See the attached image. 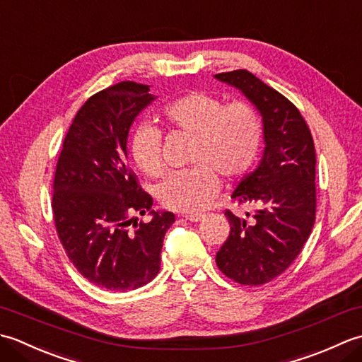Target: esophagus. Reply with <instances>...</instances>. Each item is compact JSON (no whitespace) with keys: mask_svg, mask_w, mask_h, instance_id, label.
Wrapping results in <instances>:
<instances>
[{"mask_svg":"<svg viewBox=\"0 0 362 362\" xmlns=\"http://www.w3.org/2000/svg\"><path fill=\"white\" fill-rule=\"evenodd\" d=\"M182 216L189 222H197L204 218V214L202 213H185V214H182Z\"/></svg>","mask_w":362,"mask_h":362,"instance_id":"1","label":"esophagus"}]
</instances>
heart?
<instances>
[{"instance_id": "heart-1", "label": "heart", "mask_w": 362, "mask_h": 362, "mask_svg": "<svg viewBox=\"0 0 362 362\" xmlns=\"http://www.w3.org/2000/svg\"><path fill=\"white\" fill-rule=\"evenodd\" d=\"M161 115L173 130L193 136L189 163L194 166L169 174L157 188L160 204L169 210H202L218 193V174L224 179L243 175L263 146L264 122L250 103L224 104L205 91H191L166 104ZM130 153L144 174L157 177L165 171L161 134L148 122L132 132Z\"/></svg>"}]
</instances>
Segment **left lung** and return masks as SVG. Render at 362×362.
I'll list each match as a JSON object with an SVG mask.
<instances>
[{
  "label": "left lung",
  "instance_id": "left-lung-1",
  "mask_svg": "<svg viewBox=\"0 0 362 362\" xmlns=\"http://www.w3.org/2000/svg\"><path fill=\"white\" fill-rule=\"evenodd\" d=\"M214 78L240 90L264 122L263 157L232 194L258 209L249 221L226 211L230 235L216 253V264L228 279L259 286L286 271L308 241L316 219V151L308 124L279 91L247 70Z\"/></svg>",
  "mask_w": 362,
  "mask_h": 362
}]
</instances>
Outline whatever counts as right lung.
<instances>
[{"label":"right lung","instance_id":"add662e5","mask_svg":"<svg viewBox=\"0 0 362 362\" xmlns=\"http://www.w3.org/2000/svg\"><path fill=\"white\" fill-rule=\"evenodd\" d=\"M153 99L149 86L132 81L88 98L57 160L51 206L59 240L81 275L109 291L156 279L163 238L175 221L171 211L152 210L127 161L130 126ZM135 212L153 219L138 225Z\"/></svg>","mask_w":362,"mask_h":362}]
</instances>
